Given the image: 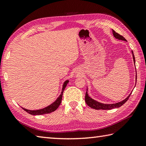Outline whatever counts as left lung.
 I'll use <instances>...</instances> for the list:
<instances>
[{
    "label": "left lung",
    "mask_w": 146,
    "mask_h": 146,
    "mask_svg": "<svg viewBox=\"0 0 146 146\" xmlns=\"http://www.w3.org/2000/svg\"><path fill=\"white\" fill-rule=\"evenodd\" d=\"M113 34L114 36L116 38H118L119 40H124V41H127V40L125 39L123 36L122 35H119V33H116L115 30H113ZM133 61H134V63H135V57H134L133 55ZM130 94L129 96H128L127 98L125 99L123 101H122L119 102H118V103H116V104H102L101 102H99L98 101H95V100L92 99V98H90L89 96H88V94H87V92L86 94H85V102H86L88 106L93 108L94 110H112L114 109V108H119L122 105H123L125 102H126L128 99H129L130 96Z\"/></svg>",
    "instance_id": "left-lung-1"
}]
</instances>
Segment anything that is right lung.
I'll return each mask as SVG.
<instances>
[{"instance_id": "1", "label": "right lung", "mask_w": 146, "mask_h": 146, "mask_svg": "<svg viewBox=\"0 0 146 146\" xmlns=\"http://www.w3.org/2000/svg\"><path fill=\"white\" fill-rule=\"evenodd\" d=\"M68 83V80L64 82L63 87H62V92L61 94V95L59 96V98L57 99L56 101L54 102V103L50 104V106H48L44 108V109L36 110V111H31V110H26V109H25V108H22L26 111V112H27L28 113H29V114H30V115H44V114H48V113L53 112V111H54L58 109V108L60 104H61V101H62V94H63V92H64L66 87V85Z\"/></svg>"}]
</instances>
